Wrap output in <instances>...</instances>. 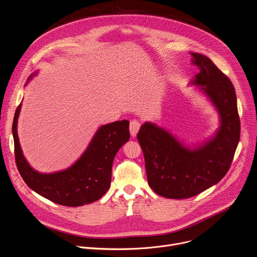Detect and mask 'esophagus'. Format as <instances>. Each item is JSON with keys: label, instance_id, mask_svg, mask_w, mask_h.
<instances>
[{"label": "esophagus", "instance_id": "esophagus-1", "mask_svg": "<svg viewBox=\"0 0 257 257\" xmlns=\"http://www.w3.org/2000/svg\"><path fill=\"white\" fill-rule=\"evenodd\" d=\"M129 129H130V134H131V136H132V137H135L136 134L138 133L139 129H140V123H139L138 121H136V120L131 121V122H130V127H129Z\"/></svg>", "mask_w": 257, "mask_h": 257}]
</instances>
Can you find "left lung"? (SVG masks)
Listing matches in <instances>:
<instances>
[{"instance_id": "8db88e82", "label": "left lung", "mask_w": 257, "mask_h": 257, "mask_svg": "<svg viewBox=\"0 0 257 257\" xmlns=\"http://www.w3.org/2000/svg\"><path fill=\"white\" fill-rule=\"evenodd\" d=\"M190 55L199 70L190 84L197 86L216 109L219 126L204 141L188 145L153 122L143 123L137 139L149 185L166 198H189L215 185L229 171L240 139L237 97L231 80L207 57Z\"/></svg>"}]
</instances>
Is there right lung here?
<instances>
[{"label": "right lung", "instance_id": "obj_1", "mask_svg": "<svg viewBox=\"0 0 257 257\" xmlns=\"http://www.w3.org/2000/svg\"><path fill=\"white\" fill-rule=\"evenodd\" d=\"M36 74L38 71L30 75L26 84ZM21 106L22 102L15 112L12 133L16 165L27 186L41 196L65 206H81L98 200L111 185L115 156L130 138L129 122L123 120L100 126L87 149L72 166L54 173H41L26 161L19 142L17 125Z\"/></svg>", "mask_w": 257, "mask_h": 257}]
</instances>
